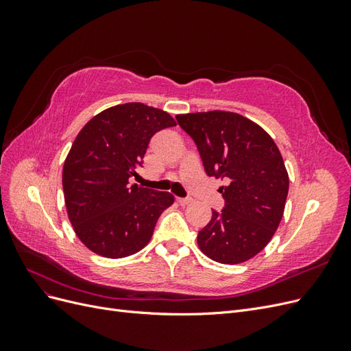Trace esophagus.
Returning a JSON list of instances; mask_svg holds the SVG:
<instances>
[{"instance_id":"esophagus-1","label":"esophagus","mask_w":351,"mask_h":351,"mask_svg":"<svg viewBox=\"0 0 351 351\" xmlns=\"http://www.w3.org/2000/svg\"><path fill=\"white\" fill-rule=\"evenodd\" d=\"M177 202H178L180 205L186 206V205H189V204H192L193 199H192V197H177Z\"/></svg>"}]
</instances>
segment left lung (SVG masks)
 <instances>
[{"instance_id":"left-lung-1","label":"left lung","mask_w":351,"mask_h":351,"mask_svg":"<svg viewBox=\"0 0 351 351\" xmlns=\"http://www.w3.org/2000/svg\"><path fill=\"white\" fill-rule=\"evenodd\" d=\"M195 141L209 177L226 204L212 210L197 244L208 258L236 265L258 254L272 239L284 214L289 174L272 137L246 117L227 111L177 115Z\"/></svg>"}]
</instances>
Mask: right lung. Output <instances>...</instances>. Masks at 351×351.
<instances>
[{"label":"right lung","instance_id":"obj_1","mask_svg":"<svg viewBox=\"0 0 351 351\" xmlns=\"http://www.w3.org/2000/svg\"><path fill=\"white\" fill-rule=\"evenodd\" d=\"M174 125L165 111L129 102L95 115L77 134L62 168V190L71 226L92 252L119 259L149 243L174 196L129 180L152 136Z\"/></svg>","mask_w":351,"mask_h":351}]
</instances>
